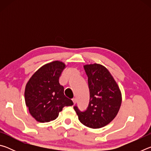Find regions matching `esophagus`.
I'll return each instance as SVG.
<instances>
[{
    "label": "esophagus",
    "instance_id": "obj_1",
    "mask_svg": "<svg viewBox=\"0 0 151 151\" xmlns=\"http://www.w3.org/2000/svg\"><path fill=\"white\" fill-rule=\"evenodd\" d=\"M73 103L74 104H75L76 103V98H74L73 99Z\"/></svg>",
    "mask_w": 151,
    "mask_h": 151
}]
</instances>
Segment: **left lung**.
<instances>
[{
	"instance_id": "left-lung-1",
	"label": "left lung",
	"mask_w": 151,
	"mask_h": 151,
	"mask_svg": "<svg viewBox=\"0 0 151 151\" xmlns=\"http://www.w3.org/2000/svg\"><path fill=\"white\" fill-rule=\"evenodd\" d=\"M88 76L90 101L84 112L74 106L82 124L91 129L106 126L118 114L122 103L120 88L108 69L100 64L84 65Z\"/></svg>"
}]
</instances>
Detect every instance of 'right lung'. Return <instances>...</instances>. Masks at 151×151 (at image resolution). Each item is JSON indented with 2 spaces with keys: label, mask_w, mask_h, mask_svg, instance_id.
<instances>
[{
  "label": "right lung",
  "mask_w": 151,
  "mask_h": 151,
  "mask_svg": "<svg viewBox=\"0 0 151 151\" xmlns=\"http://www.w3.org/2000/svg\"><path fill=\"white\" fill-rule=\"evenodd\" d=\"M66 65L59 60L46 64L33 74L27 82L24 100L33 118L40 122L56 119L63 108L73 105L66 97L59 78Z\"/></svg>",
  "instance_id": "right-lung-1"
}]
</instances>
